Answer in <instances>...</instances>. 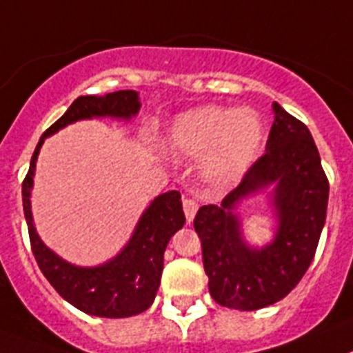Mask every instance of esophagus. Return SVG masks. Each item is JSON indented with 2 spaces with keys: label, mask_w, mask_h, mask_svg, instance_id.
Masks as SVG:
<instances>
[{
  "label": "esophagus",
  "mask_w": 353,
  "mask_h": 353,
  "mask_svg": "<svg viewBox=\"0 0 353 353\" xmlns=\"http://www.w3.org/2000/svg\"><path fill=\"white\" fill-rule=\"evenodd\" d=\"M196 211H198V203L194 202L193 198H185V200H183V214H185V220H188L189 223L194 220Z\"/></svg>",
  "instance_id": "obj_1"
}]
</instances>
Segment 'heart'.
Instances as JSON below:
<instances>
[{"instance_id":"heart-1","label":"heart","mask_w":353,"mask_h":353,"mask_svg":"<svg viewBox=\"0 0 353 353\" xmlns=\"http://www.w3.org/2000/svg\"><path fill=\"white\" fill-rule=\"evenodd\" d=\"M260 119L247 110L205 104L179 113L164 137L168 153L202 159V174L212 188L240 182L263 150Z\"/></svg>"}]
</instances>
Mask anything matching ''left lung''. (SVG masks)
I'll return each instance as SVG.
<instances>
[{
    "mask_svg": "<svg viewBox=\"0 0 353 353\" xmlns=\"http://www.w3.org/2000/svg\"><path fill=\"white\" fill-rule=\"evenodd\" d=\"M272 110L265 155L220 205H202L194 216L209 292L222 307L236 310H258L283 299L312 263L327 220L328 180L316 142L278 103ZM267 188L275 236L263 248H252L243 236L237 209Z\"/></svg>",
    "mask_w": 353,
    "mask_h": 353,
    "instance_id": "1",
    "label": "left lung"
}]
</instances>
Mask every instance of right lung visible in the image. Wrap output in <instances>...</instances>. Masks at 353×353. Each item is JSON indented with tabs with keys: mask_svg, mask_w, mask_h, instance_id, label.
Instances as JSON below:
<instances>
[{
	"mask_svg": "<svg viewBox=\"0 0 353 353\" xmlns=\"http://www.w3.org/2000/svg\"><path fill=\"white\" fill-rule=\"evenodd\" d=\"M141 110L135 90L106 93V95H81L72 103L65 115L43 133L32 155L30 170L23 182V211L30 234L32 252L41 272L63 299L97 317H130L144 312L155 301L164 269V250L171 236L182 229L185 216L179 191H168L145 208L135 225V231L112 260L95 267H79L63 260L59 254L43 243L32 216V188L41 145L46 137L77 121L110 117L131 121Z\"/></svg>",
	"mask_w": 353,
	"mask_h": 353,
	"instance_id": "right-lung-1",
	"label": "right lung"
}]
</instances>
